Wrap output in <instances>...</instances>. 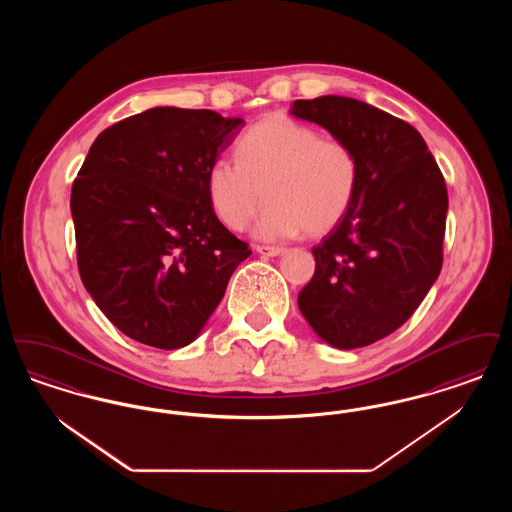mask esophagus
<instances>
[{"label": "esophagus", "mask_w": 512, "mask_h": 512, "mask_svg": "<svg viewBox=\"0 0 512 512\" xmlns=\"http://www.w3.org/2000/svg\"><path fill=\"white\" fill-rule=\"evenodd\" d=\"M255 251L263 257H278L284 253V247H268V245H257Z\"/></svg>", "instance_id": "esophagus-1"}]
</instances>
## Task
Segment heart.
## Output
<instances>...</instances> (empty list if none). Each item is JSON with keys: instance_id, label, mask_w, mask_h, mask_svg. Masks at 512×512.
Returning a JSON list of instances; mask_svg holds the SVG:
<instances>
[{"instance_id": "b5f03b06", "label": "heart", "mask_w": 512, "mask_h": 512, "mask_svg": "<svg viewBox=\"0 0 512 512\" xmlns=\"http://www.w3.org/2000/svg\"><path fill=\"white\" fill-rule=\"evenodd\" d=\"M240 161L219 157L207 174L211 205L230 230L255 224L261 240L324 234L349 211L359 188V163L338 138L274 113L253 124L238 144Z\"/></svg>"}]
</instances>
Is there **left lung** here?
Listing matches in <instances>:
<instances>
[{
  "label": "left lung",
  "instance_id": "obj_1",
  "mask_svg": "<svg viewBox=\"0 0 512 512\" xmlns=\"http://www.w3.org/2000/svg\"><path fill=\"white\" fill-rule=\"evenodd\" d=\"M290 113L345 142L359 163L355 199L313 247L315 276L297 305L328 345L365 347L405 324L438 280L445 180L416 128L365 101L297 99Z\"/></svg>",
  "mask_w": 512,
  "mask_h": 512
}]
</instances>
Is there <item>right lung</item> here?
Returning <instances> with one entry per match:
<instances>
[{
	"label": "right lung",
	"instance_id": "1",
	"mask_svg": "<svg viewBox=\"0 0 512 512\" xmlns=\"http://www.w3.org/2000/svg\"><path fill=\"white\" fill-rule=\"evenodd\" d=\"M242 128L209 109L153 107L90 147L71 192L78 270L124 336L157 349L192 343L251 255L207 192Z\"/></svg>",
	"mask_w": 512,
	"mask_h": 512
}]
</instances>
